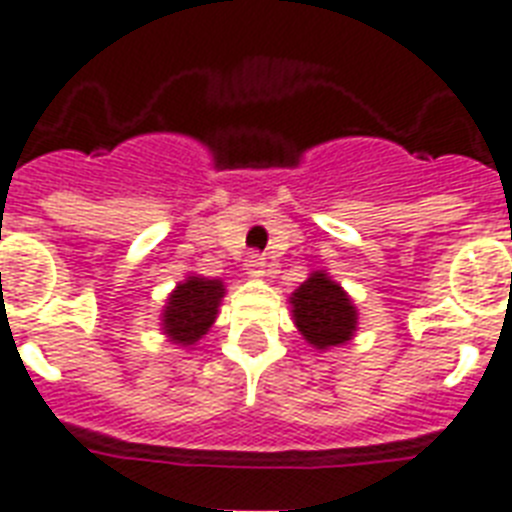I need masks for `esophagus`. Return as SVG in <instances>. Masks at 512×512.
Listing matches in <instances>:
<instances>
[{
  "label": "esophagus",
  "mask_w": 512,
  "mask_h": 512,
  "mask_svg": "<svg viewBox=\"0 0 512 512\" xmlns=\"http://www.w3.org/2000/svg\"><path fill=\"white\" fill-rule=\"evenodd\" d=\"M265 268H268L265 255H260V252H249L247 260H244V271H247L252 279H260V276H265Z\"/></svg>",
  "instance_id": "esophagus-1"
}]
</instances>
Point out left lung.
Here are the masks:
<instances>
[{"instance_id":"8db88e82","label":"left lung","mask_w":512,"mask_h":512,"mask_svg":"<svg viewBox=\"0 0 512 512\" xmlns=\"http://www.w3.org/2000/svg\"><path fill=\"white\" fill-rule=\"evenodd\" d=\"M295 324L303 337L316 348H332L350 340L356 329V308L350 305L348 295L340 284L329 279L327 273H313L311 279L300 284L292 295Z\"/></svg>"}]
</instances>
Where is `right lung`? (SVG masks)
Segmentation results:
<instances>
[{
	"label": "right lung",
	"mask_w": 512,
	"mask_h": 512,
	"mask_svg": "<svg viewBox=\"0 0 512 512\" xmlns=\"http://www.w3.org/2000/svg\"><path fill=\"white\" fill-rule=\"evenodd\" d=\"M220 297H223L220 281L191 276L172 292L170 305L164 311V332L180 345H193L212 327Z\"/></svg>",
	"instance_id": "right-lung-1"
}]
</instances>
